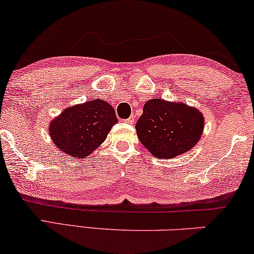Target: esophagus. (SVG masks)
<instances>
[{
  "instance_id": "1",
  "label": "esophagus",
  "mask_w": 254,
  "mask_h": 254,
  "mask_svg": "<svg viewBox=\"0 0 254 254\" xmlns=\"http://www.w3.org/2000/svg\"><path fill=\"white\" fill-rule=\"evenodd\" d=\"M134 121H135V116L134 115H131L127 120H126V122L128 123V124H133Z\"/></svg>"
}]
</instances>
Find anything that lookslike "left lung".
<instances>
[{"mask_svg": "<svg viewBox=\"0 0 254 254\" xmlns=\"http://www.w3.org/2000/svg\"><path fill=\"white\" fill-rule=\"evenodd\" d=\"M202 113L185 103L151 99L135 124L140 142L158 158H173L190 150L203 133Z\"/></svg>", "mask_w": 254, "mask_h": 254, "instance_id": "left-lung-1", "label": "left lung"}]
</instances>
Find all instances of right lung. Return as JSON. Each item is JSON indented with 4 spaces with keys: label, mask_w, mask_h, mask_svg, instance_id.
Instances as JSON below:
<instances>
[{
    "label": "right lung",
    "mask_w": 254,
    "mask_h": 254,
    "mask_svg": "<svg viewBox=\"0 0 254 254\" xmlns=\"http://www.w3.org/2000/svg\"><path fill=\"white\" fill-rule=\"evenodd\" d=\"M117 122L114 108L99 98L66 108L50 123L49 132L60 151L83 158L105 141Z\"/></svg>",
    "instance_id": "add662e5"
}]
</instances>
